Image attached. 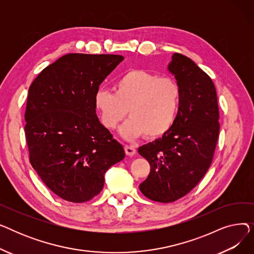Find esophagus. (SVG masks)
Returning a JSON list of instances; mask_svg holds the SVG:
<instances>
[{
    "label": "esophagus",
    "mask_w": 254,
    "mask_h": 254,
    "mask_svg": "<svg viewBox=\"0 0 254 254\" xmlns=\"http://www.w3.org/2000/svg\"><path fill=\"white\" fill-rule=\"evenodd\" d=\"M125 151H126L127 155L132 156V155H135V153H136V148L131 145H126L125 146Z\"/></svg>",
    "instance_id": "1"
}]
</instances>
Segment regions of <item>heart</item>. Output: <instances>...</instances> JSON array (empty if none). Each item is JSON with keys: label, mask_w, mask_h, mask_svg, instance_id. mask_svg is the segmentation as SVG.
<instances>
[{"label": "heart", "mask_w": 254, "mask_h": 254, "mask_svg": "<svg viewBox=\"0 0 254 254\" xmlns=\"http://www.w3.org/2000/svg\"><path fill=\"white\" fill-rule=\"evenodd\" d=\"M93 102L106 128L115 129L128 111L130 118L120 128L122 136L127 140L143 135L154 139L165 135L174 125L181 88L175 79L137 69L119 77L113 92L98 90Z\"/></svg>", "instance_id": "1"}]
</instances>
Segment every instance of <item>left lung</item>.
Instances as JSON below:
<instances>
[{
    "mask_svg": "<svg viewBox=\"0 0 254 254\" xmlns=\"http://www.w3.org/2000/svg\"><path fill=\"white\" fill-rule=\"evenodd\" d=\"M181 88L171 129L139 147L150 173L139 186L152 201L175 202L201 181L212 164L219 136V109L212 79L188 57L174 53L168 66Z\"/></svg>",
    "mask_w": 254,
    "mask_h": 254,
    "instance_id": "1",
    "label": "left lung"
}]
</instances>
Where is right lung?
<instances>
[{
    "label": "right lung",
    "mask_w": 254,
    "mask_h": 254,
    "mask_svg": "<svg viewBox=\"0 0 254 254\" xmlns=\"http://www.w3.org/2000/svg\"><path fill=\"white\" fill-rule=\"evenodd\" d=\"M124 57L69 53L49 64L31 84L24 134L30 163L47 188L72 203L103 190L105 173L124 159L96 114L100 84Z\"/></svg>",
    "instance_id": "right-lung-1"
}]
</instances>
